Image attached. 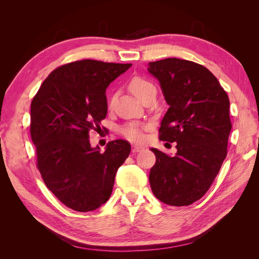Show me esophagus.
<instances>
[{
  "label": "esophagus",
  "instance_id": "esophagus-1",
  "mask_svg": "<svg viewBox=\"0 0 259 259\" xmlns=\"http://www.w3.org/2000/svg\"><path fill=\"white\" fill-rule=\"evenodd\" d=\"M142 150H144V147H142V146L134 145V146L132 147V152H134V153L139 152V151H142Z\"/></svg>",
  "mask_w": 259,
  "mask_h": 259
}]
</instances>
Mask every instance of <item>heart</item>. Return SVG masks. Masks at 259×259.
Returning <instances> with one entry per match:
<instances>
[{
	"label": "heart",
	"mask_w": 259,
	"mask_h": 259,
	"mask_svg": "<svg viewBox=\"0 0 259 259\" xmlns=\"http://www.w3.org/2000/svg\"><path fill=\"white\" fill-rule=\"evenodd\" d=\"M151 89H154L152 83H150L149 81L143 79V77H139V76L133 77L131 83H130V90L137 98L142 97L143 94H145L147 91L151 90ZM121 132L125 137L130 140H133V142H138V140L143 138L142 132H140V130L134 124L125 125V126L122 127Z\"/></svg>",
	"instance_id": "b5f03b06"
}]
</instances>
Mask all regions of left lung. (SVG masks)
<instances>
[{
    "mask_svg": "<svg viewBox=\"0 0 259 259\" xmlns=\"http://www.w3.org/2000/svg\"><path fill=\"white\" fill-rule=\"evenodd\" d=\"M169 108L160 139L176 142L174 156L155 148L149 182L155 198L186 206L201 199L214 182L227 155L231 131L229 98L215 75L193 61L166 58L149 62Z\"/></svg>",
    "mask_w": 259,
    "mask_h": 259,
    "instance_id": "1",
    "label": "left lung"
}]
</instances>
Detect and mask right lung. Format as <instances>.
Returning a JSON list of instances; mask_svg holds the SVG:
<instances>
[{
	"label": "right lung",
	"mask_w": 259,
	"mask_h": 259,
	"mask_svg": "<svg viewBox=\"0 0 259 259\" xmlns=\"http://www.w3.org/2000/svg\"><path fill=\"white\" fill-rule=\"evenodd\" d=\"M131 66L92 59L70 62L46 77L31 103L37 168L46 187L76 211L105 204L117 169L130 155L131 145L123 139L108 143L100 152L89 138L107 115L109 84Z\"/></svg>",
	"instance_id": "1"
}]
</instances>
